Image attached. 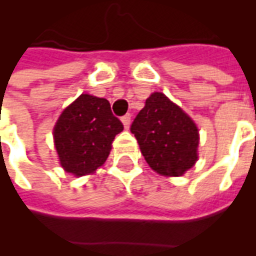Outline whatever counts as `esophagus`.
<instances>
[{"label":"esophagus","mask_w":256,"mask_h":256,"mask_svg":"<svg viewBox=\"0 0 256 256\" xmlns=\"http://www.w3.org/2000/svg\"><path fill=\"white\" fill-rule=\"evenodd\" d=\"M120 120H122L124 128H128V126H130V120H132V116H130V114H126V116H124L120 118Z\"/></svg>","instance_id":"34e87169"}]
</instances>
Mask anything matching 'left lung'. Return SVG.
Segmentation results:
<instances>
[{
    "instance_id": "obj_1",
    "label": "left lung",
    "mask_w": 256,
    "mask_h": 256,
    "mask_svg": "<svg viewBox=\"0 0 256 256\" xmlns=\"http://www.w3.org/2000/svg\"><path fill=\"white\" fill-rule=\"evenodd\" d=\"M130 130L148 166L158 174L179 176L198 160L196 124L164 92L148 96Z\"/></svg>"
}]
</instances>
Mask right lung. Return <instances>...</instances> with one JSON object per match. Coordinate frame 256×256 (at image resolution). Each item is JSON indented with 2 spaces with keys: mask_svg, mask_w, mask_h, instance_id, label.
Instances as JSON below:
<instances>
[{
  "mask_svg": "<svg viewBox=\"0 0 256 256\" xmlns=\"http://www.w3.org/2000/svg\"><path fill=\"white\" fill-rule=\"evenodd\" d=\"M124 124L108 100L81 94L62 112L54 126L60 164L76 176L94 172L108 160L112 144Z\"/></svg>",
  "mask_w": 256,
  "mask_h": 256,
  "instance_id": "right-lung-1",
  "label": "right lung"
}]
</instances>
